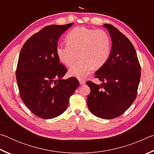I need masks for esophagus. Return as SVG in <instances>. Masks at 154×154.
Returning a JSON list of instances; mask_svg holds the SVG:
<instances>
[{"instance_id":"obj_1","label":"esophagus","mask_w":154,"mask_h":154,"mask_svg":"<svg viewBox=\"0 0 154 154\" xmlns=\"http://www.w3.org/2000/svg\"><path fill=\"white\" fill-rule=\"evenodd\" d=\"M79 83L80 85H83L85 83V80H82V79H79Z\"/></svg>"}]
</instances>
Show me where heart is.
<instances>
[{
  "instance_id": "1",
  "label": "heart",
  "mask_w": 154,
  "mask_h": 154,
  "mask_svg": "<svg viewBox=\"0 0 154 154\" xmlns=\"http://www.w3.org/2000/svg\"><path fill=\"white\" fill-rule=\"evenodd\" d=\"M66 40L67 44L57 46L56 54L59 60L69 67L79 57V61L69 71L71 77L83 79L93 69L102 67L110 56V39L102 30L78 26L70 31Z\"/></svg>"
}]
</instances>
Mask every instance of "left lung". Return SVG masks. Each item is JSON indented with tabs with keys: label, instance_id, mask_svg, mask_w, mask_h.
I'll return each mask as SVG.
<instances>
[{
	"label": "left lung",
	"instance_id": "8db88e82",
	"mask_svg": "<svg viewBox=\"0 0 154 154\" xmlns=\"http://www.w3.org/2000/svg\"><path fill=\"white\" fill-rule=\"evenodd\" d=\"M112 42L110 56L95 72L103 82L97 85L87 82L90 88L87 104L91 113L102 119L121 116L136 98L140 78V66L133 45L126 36L111 24H105Z\"/></svg>",
	"mask_w": 154,
	"mask_h": 154
}]
</instances>
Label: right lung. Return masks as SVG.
Here are the masks:
<instances>
[{
	"instance_id": "add662e5",
	"label": "right lung",
	"mask_w": 154,
	"mask_h": 154,
	"mask_svg": "<svg viewBox=\"0 0 154 154\" xmlns=\"http://www.w3.org/2000/svg\"><path fill=\"white\" fill-rule=\"evenodd\" d=\"M72 24L45 26L21 49L16 70L21 98L41 118L52 119L63 113L79 85L75 77L62 79L67 71L56 54L60 36Z\"/></svg>"
}]
</instances>
